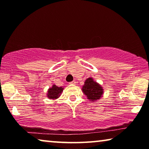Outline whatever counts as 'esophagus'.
Listing matches in <instances>:
<instances>
[{
    "mask_svg": "<svg viewBox=\"0 0 149 149\" xmlns=\"http://www.w3.org/2000/svg\"><path fill=\"white\" fill-rule=\"evenodd\" d=\"M76 84V81H73L70 83V84Z\"/></svg>",
    "mask_w": 149,
    "mask_h": 149,
    "instance_id": "1",
    "label": "esophagus"
}]
</instances>
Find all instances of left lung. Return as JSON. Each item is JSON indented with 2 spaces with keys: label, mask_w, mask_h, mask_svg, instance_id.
<instances>
[{
  "label": "left lung",
  "mask_w": 149,
  "mask_h": 149,
  "mask_svg": "<svg viewBox=\"0 0 149 149\" xmlns=\"http://www.w3.org/2000/svg\"><path fill=\"white\" fill-rule=\"evenodd\" d=\"M82 91L87 99L93 102L101 99L103 95V89L101 85L95 81L92 77L87 78L85 80Z\"/></svg>",
  "instance_id": "left-lung-1"
}]
</instances>
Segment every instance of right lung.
Returning a JSON list of instances; mask_svg holds the SVG:
<instances>
[{
    "label": "right lung",
    "instance_id": "1",
    "mask_svg": "<svg viewBox=\"0 0 149 149\" xmlns=\"http://www.w3.org/2000/svg\"><path fill=\"white\" fill-rule=\"evenodd\" d=\"M64 87H57L56 85H53L51 88L48 90L47 92V97L49 99H56L58 98L62 92L63 91Z\"/></svg>",
    "mask_w": 149,
    "mask_h": 149
}]
</instances>
